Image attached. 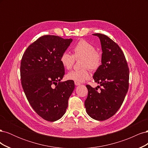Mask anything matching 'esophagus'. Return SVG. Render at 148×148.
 <instances>
[{"label": "esophagus", "mask_w": 148, "mask_h": 148, "mask_svg": "<svg viewBox=\"0 0 148 148\" xmlns=\"http://www.w3.org/2000/svg\"><path fill=\"white\" fill-rule=\"evenodd\" d=\"M75 84L76 85V86H78V85H80V84H81V83H78V82H75Z\"/></svg>", "instance_id": "1"}]
</instances>
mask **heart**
Masks as SVG:
<instances>
[{
  "instance_id": "obj_1",
  "label": "heart",
  "mask_w": 148,
  "mask_h": 148,
  "mask_svg": "<svg viewBox=\"0 0 148 148\" xmlns=\"http://www.w3.org/2000/svg\"><path fill=\"white\" fill-rule=\"evenodd\" d=\"M73 55L65 52L60 56V62L66 70H70L73 66L76 59L82 58V67L83 69L71 71L66 75V79L77 82H83L89 78L88 70H96L99 68L102 62V57L100 53L96 51L92 44L84 40L79 41L73 47Z\"/></svg>"
}]
</instances>
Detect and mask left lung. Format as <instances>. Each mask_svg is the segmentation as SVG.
Here are the masks:
<instances>
[{"label": "left lung", "instance_id": "8db88e82", "mask_svg": "<svg viewBox=\"0 0 148 148\" xmlns=\"http://www.w3.org/2000/svg\"><path fill=\"white\" fill-rule=\"evenodd\" d=\"M99 38L102 48V62L93 75L100 84V90L86 85L88 95L84 106L89 116L96 120L109 119L120 109L128 92L129 69L118 44L107 36L93 34Z\"/></svg>", "mask_w": 148, "mask_h": 148}]
</instances>
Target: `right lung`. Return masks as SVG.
Segmentation results:
<instances>
[{
  "label": "right lung",
  "mask_w": 148,
  "mask_h": 148,
  "mask_svg": "<svg viewBox=\"0 0 148 148\" xmlns=\"http://www.w3.org/2000/svg\"><path fill=\"white\" fill-rule=\"evenodd\" d=\"M72 41L43 36L31 44L22 57L20 76L26 98L36 112L49 122L65 114L75 89L73 81L60 82L65 74L60 58Z\"/></svg>",
  "instance_id": "add662e5"
}]
</instances>
